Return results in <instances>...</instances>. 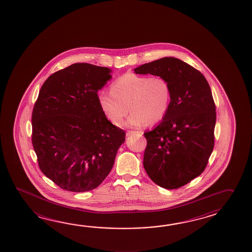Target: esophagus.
Instances as JSON below:
<instances>
[{"instance_id":"obj_1","label":"esophagus","mask_w":252,"mask_h":252,"mask_svg":"<svg viewBox=\"0 0 252 252\" xmlns=\"http://www.w3.org/2000/svg\"><path fill=\"white\" fill-rule=\"evenodd\" d=\"M140 133V131H135V130H128L127 136H132L134 134Z\"/></svg>"}]
</instances>
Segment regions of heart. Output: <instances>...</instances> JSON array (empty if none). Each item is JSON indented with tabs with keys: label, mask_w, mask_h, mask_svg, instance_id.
I'll list each match as a JSON object with an SVG mask.
<instances>
[{
	"label": "heart",
	"mask_w": 252,
	"mask_h": 252,
	"mask_svg": "<svg viewBox=\"0 0 252 252\" xmlns=\"http://www.w3.org/2000/svg\"><path fill=\"white\" fill-rule=\"evenodd\" d=\"M172 99L171 86L161 76L127 72L115 79L111 91H100L98 102L103 113L114 125H120L130 111V127L160 123L167 114Z\"/></svg>",
	"instance_id": "b5f03b06"
}]
</instances>
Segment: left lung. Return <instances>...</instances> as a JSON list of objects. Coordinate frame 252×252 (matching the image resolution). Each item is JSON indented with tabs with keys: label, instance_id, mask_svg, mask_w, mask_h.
<instances>
[{
	"label": "left lung",
	"instance_id": "8db88e82",
	"mask_svg": "<svg viewBox=\"0 0 252 252\" xmlns=\"http://www.w3.org/2000/svg\"><path fill=\"white\" fill-rule=\"evenodd\" d=\"M161 76L171 86L170 108L163 121L144 133L143 164L154 183L183 187L206 169L215 145L216 104L202 73L181 60L164 57L134 69Z\"/></svg>",
	"mask_w": 252,
	"mask_h": 252
}]
</instances>
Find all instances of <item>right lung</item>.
<instances>
[{"label": "right lung", "instance_id": "right-lung-1", "mask_svg": "<svg viewBox=\"0 0 252 252\" xmlns=\"http://www.w3.org/2000/svg\"><path fill=\"white\" fill-rule=\"evenodd\" d=\"M111 69L74 63L51 75L32 113V145L40 170L65 190L98 187L111 172L125 131L109 122L97 91Z\"/></svg>", "mask_w": 252, "mask_h": 252}]
</instances>
